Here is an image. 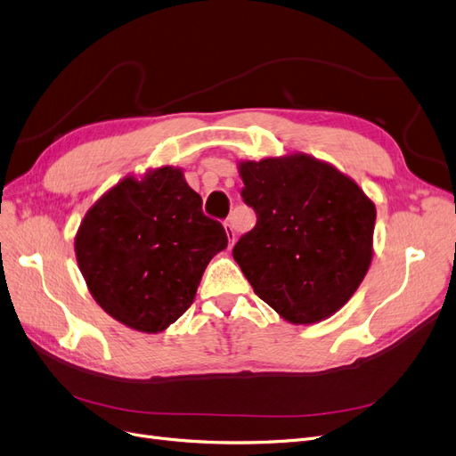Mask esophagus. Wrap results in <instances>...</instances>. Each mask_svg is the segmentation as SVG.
<instances>
[{
  "label": "esophagus",
  "instance_id": "34e87169",
  "mask_svg": "<svg viewBox=\"0 0 456 456\" xmlns=\"http://www.w3.org/2000/svg\"><path fill=\"white\" fill-rule=\"evenodd\" d=\"M225 231H227V237H229V248L234 244V231L232 225L229 222H225Z\"/></svg>",
  "mask_w": 456,
  "mask_h": 456
}]
</instances>
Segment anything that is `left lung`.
<instances>
[{
  "label": "left lung",
  "instance_id": "1",
  "mask_svg": "<svg viewBox=\"0 0 456 456\" xmlns=\"http://www.w3.org/2000/svg\"><path fill=\"white\" fill-rule=\"evenodd\" d=\"M239 175L257 224L232 257L256 295L293 325L338 312L372 263L374 200L334 165L302 151L240 161Z\"/></svg>",
  "mask_w": 456,
  "mask_h": 456
}]
</instances>
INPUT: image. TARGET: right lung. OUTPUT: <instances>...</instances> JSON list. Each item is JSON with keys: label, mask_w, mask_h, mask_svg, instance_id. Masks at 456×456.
<instances>
[{"label": "right lung", "mask_w": 456, "mask_h": 456, "mask_svg": "<svg viewBox=\"0 0 456 456\" xmlns=\"http://www.w3.org/2000/svg\"><path fill=\"white\" fill-rule=\"evenodd\" d=\"M227 248L224 225L178 167L126 176L101 195L75 234V256L94 300L116 322L148 334L191 306L210 259Z\"/></svg>", "instance_id": "right-lung-1"}]
</instances>
